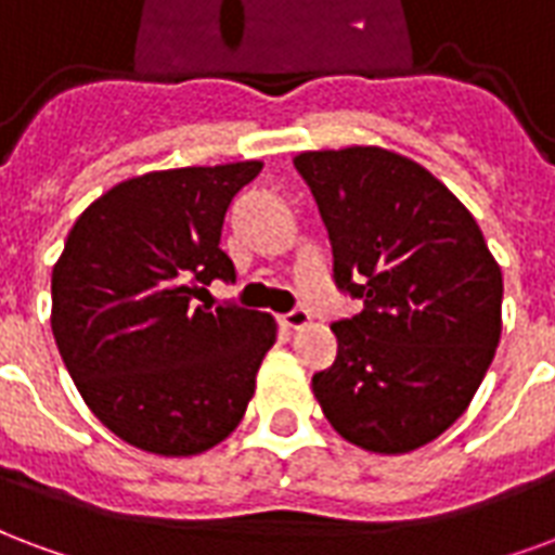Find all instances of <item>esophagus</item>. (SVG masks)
I'll return each instance as SVG.
<instances>
[{
	"instance_id": "obj_1",
	"label": "esophagus",
	"mask_w": 555,
	"mask_h": 555,
	"mask_svg": "<svg viewBox=\"0 0 555 555\" xmlns=\"http://www.w3.org/2000/svg\"><path fill=\"white\" fill-rule=\"evenodd\" d=\"M279 323L285 326V330H302V326H309L311 314L306 309H291L288 314H282Z\"/></svg>"
}]
</instances>
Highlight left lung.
<instances>
[{
  "label": "left lung",
  "mask_w": 555,
  "mask_h": 555,
  "mask_svg": "<svg viewBox=\"0 0 555 555\" xmlns=\"http://www.w3.org/2000/svg\"><path fill=\"white\" fill-rule=\"evenodd\" d=\"M332 244V279L361 299L332 323L338 356L311 388L371 453H409L455 424L500 344L503 276L465 205L379 146L302 152Z\"/></svg>",
  "instance_id": "8db88e82"
}]
</instances>
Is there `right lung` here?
Returning a JSON list of instances; mask_svg holds the SVG:
<instances>
[{
    "instance_id": "obj_1",
    "label": "right lung",
    "mask_w": 555,
    "mask_h": 555,
    "mask_svg": "<svg viewBox=\"0 0 555 555\" xmlns=\"http://www.w3.org/2000/svg\"><path fill=\"white\" fill-rule=\"evenodd\" d=\"M261 162L134 176L69 229L52 270V335L85 403L111 433L158 455L223 441L246 412L276 320L196 306L235 282L225 208Z\"/></svg>"
}]
</instances>
